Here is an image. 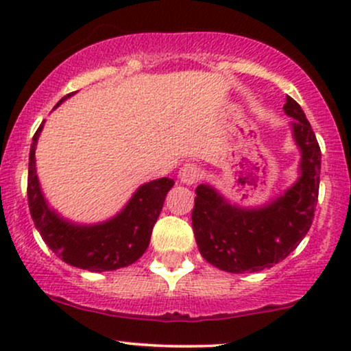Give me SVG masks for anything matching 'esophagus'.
Masks as SVG:
<instances>
[{"mask_svg": "<svg viewBox=\"0 0 351 351\" xmlns=\"http://www.w3.org/2000/svg\"><path fill=\"white\" fill-rule=\"evenodd\" d=\"M178 178L183 184H193L201 178V170L196 167V165L186 163V165H183V168L180 170Z\"/></svg>", "mask_w": 351, "mask_h": 351, "instance_id": "1", "label": "esophagus"}]
</instances>
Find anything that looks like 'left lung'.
<instances>
[{
    "mask_svg": "<svg viewBox=\"0 0 351 351\" xmlns=\"http://www.w3.org/2000/svg\"><path fill=\"white\" fill-rule=\"evenodd\" d=\"M284 112L292 117V138L300 152L299 176L280 195L259 206H239L213 186L196 188L193 231L201 256L221 271L259 272L279 264L312 226L320 184V147L307 117L292 97Z\"/></svg>",
    "mask_w": 351,
    "mask_h": 351,
    "instance_id": "obj_1",
    "label": "left lung"
}]
</instances>
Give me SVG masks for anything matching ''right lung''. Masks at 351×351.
Listing matches in <instances>:
<instances>
[{
	"label": "right lung",
	"mask_w": 351,
	"mask_h": 351,
	"mask_svg": "<svg viewBox=\"0 0 351 351\" xmlns=\"http://www.w3.org/2000/svg\"><path fill=\"white\" fill-rule=\"evenodd\" d=\"M75 92L67 94L58 102ZM44 122L33 136L27 170V203L34 226L56 256L64 263L90 272L117 271L134 264L147 251L153 226L162 211L165 198L173 188L171 178H158L140 184L117 215L92 224L75 223L64 217L44 196L36 170V147Z\"/></svg>",
	"instance_id": "obj_1"
}]
</instances>
